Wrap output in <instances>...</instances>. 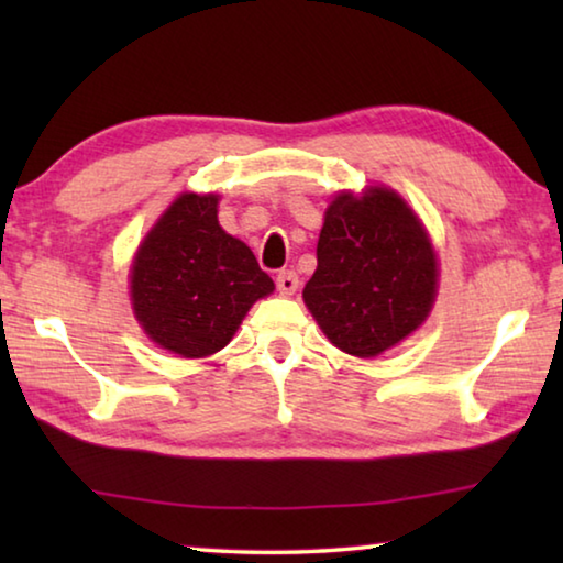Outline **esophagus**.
Masks as SVG:
<instances>
[{"label": "esophagus", "instance_id": "esophagus-1", "mask_svg": "<svg viewBox=\"0 0 563 563\" xmlns=\"http://www.w3.org/2000/svg\"><path fill=\"white\" fill-rule=\"evenodd\" d=\"M275 285H278V292L288 298V295H292L295 290H298V285H300L298 273H295V271H280L278 275H275Z\"/></svg>", "mask_w": 563, "mask_h": 563}]
</instances>
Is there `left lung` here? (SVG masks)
I'll return each mask as SVG.
<instances>
[{
  "mask_svg": "<svg viewBox=\"0 0 563 563\" xmlns=\"http://www.w3.org/2000/svg\"><path fill=\"white\" fill-rule=\"evenodd\" d=\"M434 290L430 238L395 190L342 194L330 203L302 298L332 345L379 355L422 325Z\"/></svg>",
  "mask_w": 563,
  "mask_h": 563,
  "instance_id": "1",
  "label": "left lung"
}]
</instances>
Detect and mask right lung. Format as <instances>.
<instances>
[{"label": "right lung", "instance_id": "obj_1", "mask_svg": "<svg viewBox=\"0 0 563 563\" xmlns=\"http://www.w3.org/2000/svg\"><path fill=\"white\" fill-rule=\"evenodd\" d=\"M218 196L184 194L141 243L133 310L146 335L184 357L225 347L251 305L273 292L251 247L218 225Z\"/></svg>", "mask_w": 563, "mask_h": 563}]
</instances>
